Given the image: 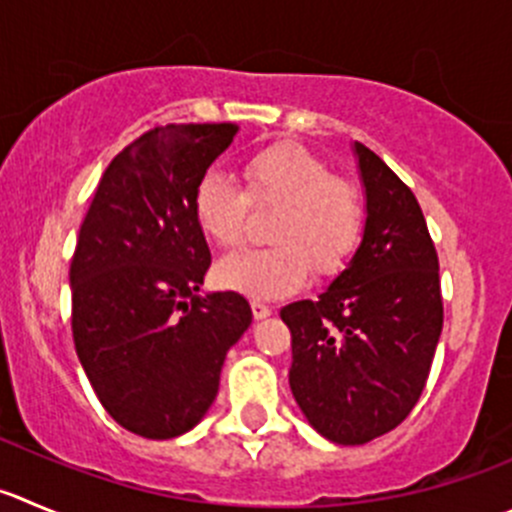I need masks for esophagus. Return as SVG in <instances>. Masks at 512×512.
Wrapping results in <instances>:
<instances>
[{"label": "esophagus", "instance_id": "1", "mask_svg": "<svg viewBox=\"0 0 512 512\" xmlns=\"http://www.w3.org/2000/svg\"><path fill=\"white\" fill-rule=\"evenodd\" d=\"M251 311L253 319H266V316H271V306H266L264 301H251Z\"/></svg>", "mask_w": 512, "mask_h": 512}]
</instances>
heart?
Here are the masks:
<instances>
[{"label":"heart","instance_id":"heart-1","mask_svg":"<svg viewBox=\"0 0 512 512\" xmlns=\"http://www.w3.org/2000/svg\"><path fill=\"white\" fill-rule=\"evenodd\" d=\"M243 188L223 173L203 175L193 191V218L208 241H241L248 206L281 203L271 238L274 246H248L218 261L223 289L248 299H279L311 274L334 276L357 248L364 231L362 193L347 178L296 143H274L246 158Z\"/></svg>","mask_w":512,"mask_h":512}]
</instances>
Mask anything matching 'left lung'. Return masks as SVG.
Segmentation results:
<instances>
[{
	"mask_svg": "<svg viewBox=\"0 0 512 512\" xmlns=\"http://www.w3.org/2000/svg\"><path fill=\"white\" fill-rule=\"evenodd\" d=\"M367 223L354 259L316 301L281 309L289 384L316 432L364 445L417 405L442 332L440 261L415 193L354 143Z\"/></svg>",
	"mask_w": 512,
	"mask_h": 512,
	"instance_id": "obj_1",
	"label": "left lung"
}]
</instances>
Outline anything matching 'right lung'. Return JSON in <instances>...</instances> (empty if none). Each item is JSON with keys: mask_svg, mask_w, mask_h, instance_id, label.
Masks as SVG:
<instances>
[{"mask_svg": "<svg viewBox=\"0 0 512 512\" xmlns=\"http://www.w3.org/2000/svg\"><path fill=\"white\" fill-rule=\"evenodd\" d=\"M238 125H158L102 173L70 261L72 339L125 430L170 440L201 422L251 324L236 291L196 296L211 266L193 191Z\"/></svg>", "mask_w": 512, "mask_h": 512, "instance_id": "right-lung-1", "label": "right lung"}]
</instances>
